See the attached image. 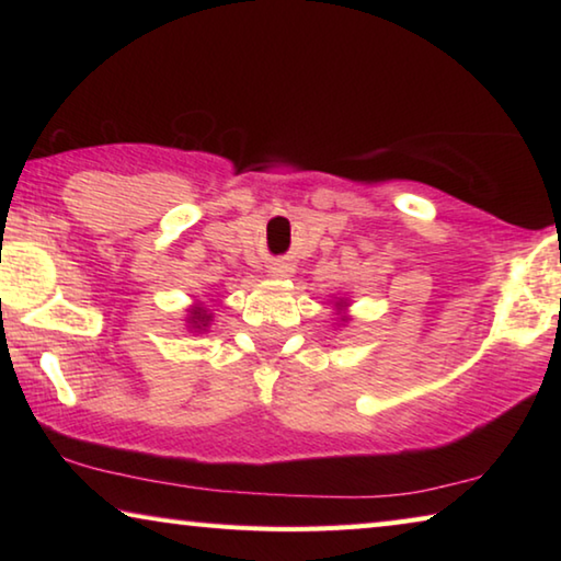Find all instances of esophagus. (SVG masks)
<instances>
[{
    "instance_id": "esophagus-1",
    "label": "esophagus",
    "mask_w": 561,
    "mask_h": 561,
    "mask_svg": "<svg viewBox=\"0 0 561 561\" xmlns=\"http://www.w3.org/2000/svg\"><path fill=\"white\" fill-rule=\"evenodd\" d=\"M291 267L287 262H272L270 267H267V274L272 279H289L291 277Z\"/></svg>"
}]
</instances>
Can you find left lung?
<instances>
[{
  "instance_id": "1",
  "label": "left lung",
  "mask_w": 561,
  "mask_h": 561,
  "mask_svg": "<svg viewBox=\"0 0 561 561\" xmlns=\"http://www.w3.org/2000/svg\"><path fill=\"white\" fill-rule=\"evenodd\" d=\"M348 307H351V299H348V297H334V309H336V327H346L348 321H351Z\"/></svg>"
}]
</instances>
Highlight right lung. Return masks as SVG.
Segmentation results:
<instances>
[{
  "label": "right lung",
  "mask_w": 561,
  "mask_h": 561,
  "mask_svg": "<svg viewBox=\"0 0 561 561\" xmlns=\"http://www.w3.org/2000/svg\"><path fill=\"white\" fill-rule=\"evenodd\" d=\"M213 309L205 301H195L185 309V329L190 334H207V329L213 324Z\"/></svg>",
  "instance_id": "right-lung-1"
}]
</instances>
